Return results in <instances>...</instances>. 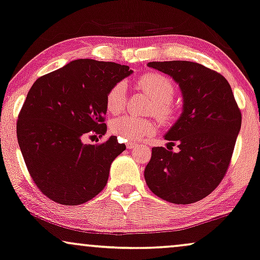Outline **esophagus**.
Returning <instances> with one entry per match:
<instances>
[{
  "mask_svg": "<svg viewBox=\"0 0 260 260\" xmlns=\"http://www.w3.org/2000/svg\"><path fill=\"white\" fill-rule=\"evenodd\" d=\"M126 146H127V149L132 150V149H134V147L138 146V144L136 143V141H128V143L126 144Z\"/></svg>",
  "mask_w": 260,
  "mask_h": 260,
  "instance_id": "34e87169",
  "label": "esophagus"
}]
</instances>
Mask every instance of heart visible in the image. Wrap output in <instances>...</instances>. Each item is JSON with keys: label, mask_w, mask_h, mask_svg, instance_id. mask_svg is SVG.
I'll use <instances>...</instances> for the list:
<instances>
[{"label": "heart", "mask_w": 260, "mask_h": 260, "mask_svg": "<svg viewBox=\"0 0 260 260\" xmlns=\"http://www.w3.org/2000/svg\"><path fill=\"white\" fill-rule=\"evenodd\" d=\"M138 87L152 100L151 111L162 121H169L174 115L170 101L175 93L173 81L158 73H150L138 80ZM106 106L111 114H120L126 106V86L123 83L115 84L108 92ZM111 132L124 141H137L151 136L154 132L153 121L139 119L132 115L115 119L110 124Z\"/></svg>", "instance_id": "heart-1"}]
</instances>
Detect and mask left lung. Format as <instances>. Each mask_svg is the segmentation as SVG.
I'll return each mask as SVG.
<instances>
[{"mask_svg": "<svg viewBox=\"0 0 260 260\" xmlns=\"http://www.w3.org/2000/svg\"><path fill=\"white\" fill-rule=\"evenodd\" d=\"M179 85L182 111L164 134L179 152L153 147L144 176L149 188L174 204H192L209 196L228 169L241 113L225 78L189 61L149 62ZM173 149V147H172Z\"/></svg>", "mask_w": 260, "mask_h": 260, "instance_id": "left-lung-1", "label": "left lung"}]
</instances>
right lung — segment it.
I'll return each mask as SVG.
<instances>
[{
  "mask_svg": "<svg viewBox=\"0 0 260 260\" xmlns=\"http://www.w3.org/2000/svg\"><path fill=\"white\" fill-rule=\"evenodd\" d=\"M132 73L128 66L79 58L29 88L16 136L32 179L51 200L79 205L106 187L111 163L126 145L115 136L101 145L83 140L88 132L106 134L108 92Z\"/></svg>",
  "mask_w": 260,
  "mask_h": 260,
  "instance_id": "right-lung-1",
  "label": "right lung"
}]
</instances>
